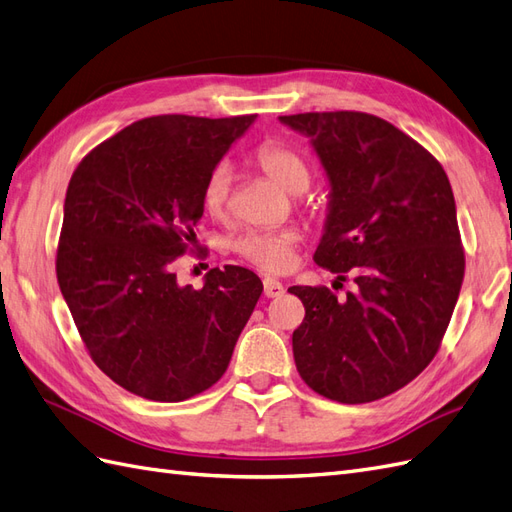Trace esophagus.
<instances>
[{"label":"esophagus","instance_id":"obj_1","mask_svg":"<svg viewBox=\"0 0 512 512\" xmlns=\"http://www.w3.org/2000/svg\"><path fill=\"white\" fill-rule=\"evenodd\" d=\"M264 294L268 298H281L285 294V287L277 279H264Z\"/></svg>","mask_w":512,"mask_h":512}]
</instances>
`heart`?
Instances as JSON below:
<instances>
[{
	"label": "heart",
	"instance_id": "obj_1",
	"mask_svg": "<svg viewBox=\"0 0 512 512\" xmlns=\"http://www.w3.org/2000/svg\"><path fill=\"white\" fill-rule=\"evenodd\" d=\"M259 168L290 194H303L311 183V170L296 151L283 144H264L255 153ZM231 166L218 164L207 175L201 192L203 209L209 216H222L229 207L231 196ZM298 242L296 231H246L233 242L235 253L266 272H281L292 264Z\"/></svg>",
	"mask_w": 512,
	"mask_h": 512
}]
</instances>
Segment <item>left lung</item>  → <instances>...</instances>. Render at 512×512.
Segmentation results:
<instances>
[{
	"mask_svg": "<svg viewBox=\"0 0 512 512\" xmlns=\"http://www.w3.org/2000/svg\"><path fill=\"white\" fill-rule=\"evenodd\" d=\"M279 121L309 138L329 179L316 264L355 274L344 300L294 285L305 320L298 374L320 396L363 404L409 385L437 355L463 285L465 255L448 175L422 144L365 112Z\"/></svg>",
	"mask_w": 512,
	"mask_h": 512,
	"instance_id": "obj_1",
	"label": "left lung"
}]
</instances>
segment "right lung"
Wrapping results in <instances>:
<instances>
[{"label":"right lung","mask_w":512,"mask_h":512,"mask_svg":"<svg viewBox=\"0 0 512 512\" xmlns=\"http://www.w3.org/2000/svg\"><path fill=\"white\" fill-rule=\"evenodd\" d=\"M255 119L151 116L101 142L69 181L60 292L97 368L140 398L212 387L264 292L240 266L209 270L201 290L173 272L196 240L207 175Z\"/></svg>","instance_id":"1"}]
</instances>
